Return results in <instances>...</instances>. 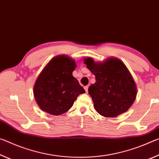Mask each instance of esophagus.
Returning <instances> with one entry per match:
<instances>
[{
    "mask_svg": "<svg viewBox=\"0 0 159 159\" xmlns=\"http://www.w3.org/2000/svg\"><path fill=\"white\" fill-rule=\"evenodd\" d=\"M84 89H85V91H86V92H88V88H89V87H88V86H85V87H84Z\"/></svg>",
    "mask_w": 159,
    "mask_h": 159,
    "instance_id": "34e87169",
    "label": "esophagus"
}]
</instances>
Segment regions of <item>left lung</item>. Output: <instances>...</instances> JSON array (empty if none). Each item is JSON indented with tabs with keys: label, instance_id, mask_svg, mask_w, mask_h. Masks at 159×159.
Returning <instances> with one entry per match:
<instances>
[{
	"label": "left lung",
	"instance_id": "8db88e82",
	"mask_svg": "<svg viewBox=\"0 0 159 159\" xmlns=\"http://www.w3.org/2000/svg\"><path fill=\"white\" fill-rule=\"evenodd\" d=\"M84 62L96 77L88 92L97 113L115 118L128 110L136 98L137 86L125 65L112 57L100 62L87 58Z\"/></svg>",
	"mask_w": 159,
	"mask_h": 159
}]
</instances>
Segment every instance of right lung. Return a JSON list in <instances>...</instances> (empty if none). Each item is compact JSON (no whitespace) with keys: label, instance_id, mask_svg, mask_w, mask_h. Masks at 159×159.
<instances>
[{"label":"right lung","instance_id":"1","mask_svg":"<svg viewBox=\"0 0 159 159\" xmlns=\"http://www.w3.org/2000/svg\"><path fill=\"white\" fill-rule=\"evenodd\" d=\"M75 67L74 60L65 55L54 57L44 67L34 86V96L41 110L51 115H61L85 92L72 76Z\"/></svg>","mask_w":159,"mask_h":159}]
</instances>
